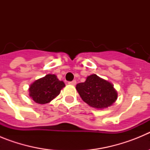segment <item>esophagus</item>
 <instances>
[{"instance_id": "obj_1", "label": "esophagus", "mask_w": 150, "mask_h": 150, "mask_svg": "<svg viewBox=\"0 0 150 150\" xmlns=\"http://www.w3.org/2000/svg\"><path fill=\"white\" fill-rule=\"evenodd\" d=\"M69 84L70 85H73V86H75V85L76 84V80H73V81H71V82H69Z\"/></svg>"}]
</instances>
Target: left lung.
I'll list each match as a JSON object with an SVG mask.
<instances>
[{
	"label": "left lung",
	"instance_id": "1",
	"mask_svg": "<svg viewBox=\"0 0 150 150\" xmlns=\"http://www.w3.org/2000/svg\"><path fill=\"white\" fill-rule=\"evenodd\" d=\"M76 88L83 101L98 109L110 107L117 99L113 86L95 74L88 76L84 83H78Z\"/></svg>",
	"mask_w": 150,
	"mask_h": 150
}]
</instances>
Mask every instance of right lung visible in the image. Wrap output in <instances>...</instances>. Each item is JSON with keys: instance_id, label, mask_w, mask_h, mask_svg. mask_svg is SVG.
<instances>
[{"instance_id": "add662e5", "label": "right lung", "mask_w": 150, "mask_h": 150, "mask_svg": "<svg viewBox=\"0 0 150 150\" xmlns=\"http://www.w3.org/2000/svg\"><path fill=\"white\" fill-rule=\"evenodd\" d=\"M65 85L54 74H48L36 80L30 86L29 95L38 104H44L51 101L60 94Z\"/></svg>"}]
</instances>
